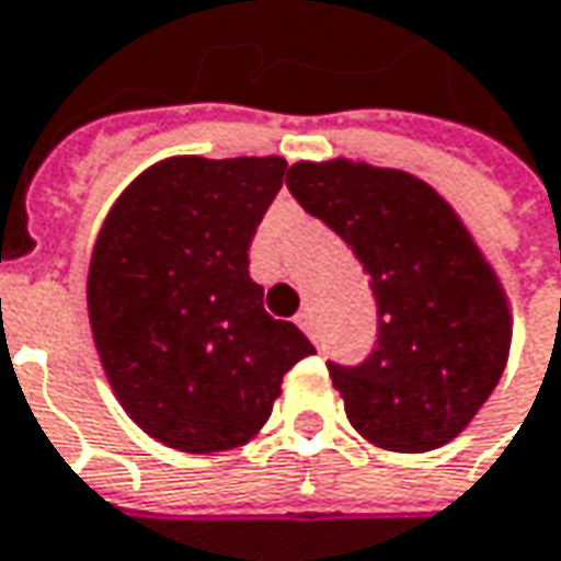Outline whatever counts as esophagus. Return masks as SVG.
<instances>
[{"mask_svg": "<svg viewBox=\"0 0 561 561\" xmlns=\"http://www.w3.org/2000/svg\"><path fill=\"white\" fill-rule=\"evenodd\" d=\"M296 324H299V328H302V331H306V334L312 336L314 340V321H312V314L309 312H299L296 314ZM314 343H318V340H314Z\"/></svg>", "mask_w": 561, "mask_h": 561, "instance_id": "esophagus-1", "label": "esophagus"}]
</instances>
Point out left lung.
Wrapping results in <instances>:
<instances>
[{
	"label": "left lung",
	"mask_w": 561,
	"mask_h": 561,
	"mask_svg": "<svg viewBox=\"0 0 561 561\" xmlns=\"http://www.w3.org/2000/svg\"><path fill=\"white\" fill-rule=\"evenodd\" d=\"M293 199L353 249L377 302L375 350L328 362L346 419L390 453H427L478 415L506 368L512 318L459 215L393 168L299 162Z\"/></svg>",
	"instance_id": "left-lung-1"
}]
</instances>
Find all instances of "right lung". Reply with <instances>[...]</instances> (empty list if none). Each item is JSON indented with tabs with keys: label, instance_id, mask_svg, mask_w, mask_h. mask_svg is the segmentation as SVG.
<instances>
[{
	"label": "right lung",
	"instance_id": "right-lung-1",
	"mask_svg": "<svg viewBox=\"0 0 561 561\" xmlns=\"http://www.w3.org/2000/svg\"><path fill=\"white\" fill-rule=\"evenodd\" d=\"M287 162L168 159L142 171L99 230L87 309L124 412L181 453H225L262 431L280 380L314 346L274 321L249 243Z\"/></svg>",
	"mask_w": 561,
	"mask_h": 561
}]
</instances>
